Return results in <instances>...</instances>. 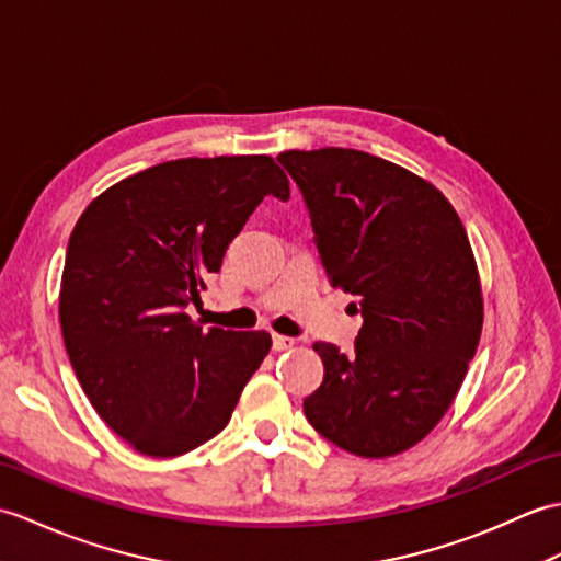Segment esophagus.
Returning a JSON list of instances; mask_svg holds the SVG:
<instances>
[{"instance_id": "obj_1", "label": "esophagus", "mask_w": 561, "mask_h": 561, "mask_svg": "<svg viewBox=\"0 0 561 561\" xmlns=\"http://www.w3.org/2000/svg\"><path fill=\"white\" fill-rule=\"evenodd\" d=\"M293 345H295V341H293V339H288V335L273 333V351H276V353L288 351V347H293Z\"/></svg>"}]
</instances>
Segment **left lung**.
I'll return each instance as SVG.
<instances>
[{"instance_id":"left-lung-1","label":"left lung","mask_w":561,"mask_h":561,"mask_svg":"<svg viewBox=\"0 0 561 561\" xmlns=\"http://www.w3.org/2000/svg\"><path fill=\"white\" fill-rule=\"evenodd\" d=\"M333 288L363 314L355 347L314 343L323 381L305 398L321 437L365 458L425 439L463 383L482 290L463 222L430 182L353 148L285 151Z\"/></svg>"}]
</instances>
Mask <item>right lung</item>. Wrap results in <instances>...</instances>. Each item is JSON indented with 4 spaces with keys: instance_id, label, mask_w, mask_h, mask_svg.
I'll use <instances>...</instances> for the list:
<instances>
[{
    "instance_id": "1",
    "label": "right lung",
    "mask_w": 561,
    "mask_h": 561,
    "mask_svg": "<svg viewBox=\"0 0 561 561\" xmlns=\"http://www.w3.org/2000/svg\"><path fill=\"white\" fill-rule=\"evenodd\" d=\"M264 196L290 198L268 156L182 158L112 184L73 228L59 290L67 355L136 451L170 458L214 439L268 355L266 331H206L186 314Z\"/></svg>"
}]
</instances>
